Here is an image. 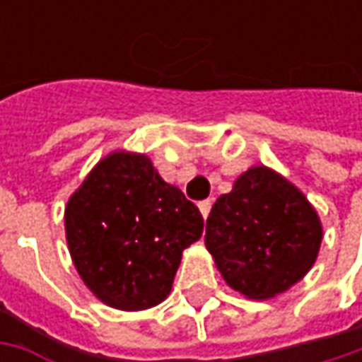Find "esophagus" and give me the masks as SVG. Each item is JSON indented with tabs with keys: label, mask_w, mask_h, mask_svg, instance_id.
<instances>
[{
	"label": "esophagus",
	"mask_w": 362,
	"mask_h": 362,
	"mask_svg": "<svg viewBox=\"0 0 362 362\" xmlns=\"http://www.w3.org/2000/svg\"><path fill=\"white\" fill-rule=\"evenodd\" d=\"M199 211H202L203 217L209 216V211H211V199H205V202H199Z\"/></svg>",
	"instance_id": "1"
}]
</instances>
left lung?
Segmentation results:
<instances>
[{
  "label": "left lung",
  "mask_w": 362,
  "mask_h": 362,
  "mask_svg": "<svg viewBox=\"0 0 362 362\" xmlns=\"http://www.w3.org/2000/svg\"><path fill=\"white\" fill-rule=\"evenodd\" d=\"M322 242L314 207L284 177L254 167L207 217L205 245L223 280L247 298H272L313 268Z\"/></svg>",
  "instance_id": "8db88e82"
}]
</instances>
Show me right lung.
<instances>
[{
    "label": "right lung",
    "mask_w": 362,
    "mask_h": 362,
    "mask_svg": "<svg viewBox=\"0 0 362 362\" xmlns=\"http://www.w3.org/2000/svg\"><path fill=\"white\" fill-rule=\"evenodd\" d=\"M202 233L197 205L136 153L100 160L66 207V240L80 278L119 310L167 298L183 250Z\"/></svg>",
    "instance_id": "right-lung-1"
}]
</instances>
